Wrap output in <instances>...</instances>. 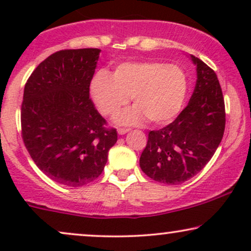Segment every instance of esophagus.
Here are the masks:
<instances>
[{
  "label": "esophagus",
  "mask_w": 251,
  "mask_h": 251,
  "mask_svg": "<svg viewBox=\"0 0 251 251\" xmlns=\"http://www.w3.org/2000/svg\"><path fill=\"white\" fill-rule=\"evenodd\" d=\"M127 132H128L127 128H118V134H120V135L126 134Z\"/></svg>",
  "instance_id": "1"
}]
</instances>
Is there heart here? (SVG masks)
I'll return each instance as SVG.
<instances>
[{"instance_id":"b5f03b06","label":"heart","mask_w":251,"mask_h":251,"mask_svg":"<svg viewBox=\"0 0 251 251\" xmlns=\"http://www.w3.org/2000/svg\"><path fill=\"white\" fill-rule=\"evenodd\" d=\"M188 80L179 66L158 61L124 62L114 73L97 72L89 83V94L100 113L114 117L129 101L116 122L118 125H140L146 120L154 125L170 123L185 101Z\"/></svg>"}]
</instances>
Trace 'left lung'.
<instances>
[{"instance_id": "1", "label": "left lung", "mask_w": 251, "mask_h": 251, "mask_svg": "<svg viewBox=\"0 0 251 251\" xmlns=\"http://www.w3.org/2000/svg\"><path fill=\"white\" fill-rule=\"evenodd\" d=\"M197 80L191 99L175 122L149 133L140 155V169L164 184L189 180L201 171L222 142L226 128V108L217 75L194 55Z\"/></svg>"}]
</instances>
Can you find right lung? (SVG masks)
<instances>
[{"instance_id": "1", "label": "right lung", "mask_w": 251, "mask_h": 251, "mask_svg": "<svg viewBox=\"0 0 251 251\" xmlns=\"http://www.w3.org/2000/svg\"><path fill=\"white\" fill-rule=\"evenodd\" d=\"M100 50H65L42 61L25 86L22 138L36 166L67 186L101 175L118 140L89 99Z\"/></svg>"}]
</instances>
